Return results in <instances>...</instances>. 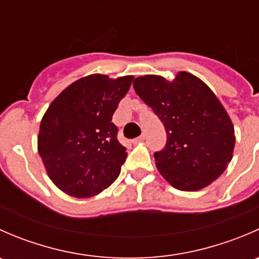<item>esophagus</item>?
Returning <instances> with one entry per match:
<instances>
[{
  "mask_svg": "<svg viewBox=\"0 0 259 259\" xmlns=\"http://www.w3.org/2000/svg\"><path fill=\"white\" fill-rule=\"evenodd\" d=\"M145 139V134H142L140 135L139 138H137V139H134L133 140V143H139V142H143V140Z\"/></svg>",
  "mask_w": 259,
  "mask_h": 259,
  "instance_id": "obj_1",
  "label": "esophagus"
}]
</instances>
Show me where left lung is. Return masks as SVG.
<instances>
[{
    "label": "left lung",
    "instance_id": "8db88e82",
    "mask_svg": "<svg viewBox=\"0 0 259 259\" xmlns=\"http://www.w3.org/2000/svg\"><path fill=\"white\" fill-rule=\"evenodd\" d=\"M133 85L165 127L166 144L154 153L159 173L184 192L199 190L219 178L232 160L236 137L213 91L185 71L173 81L145 75Z\"/></svg>",
    "mask_w": 259,
    "mask_h": 259
}]
</instances>
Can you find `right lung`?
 I'll return each mask as SVG.
<instances>
[{"label": "right lung", "instance_id": "obj_1", "mask_svg": "<svg viewBox=\"0 0 259 259\" xmlns=\"http://www.w3.org/2000/svg\"><path fill=\"white\" fill-rule=\"evenodd\" d=\"M133 79L89 75L50 104L40 124L38 154L50 179L66 194L93 197L119 177L127 153L111 119Z\"/></svg>", "mask_w": 259, "mask_h": 259}]
</instances>
